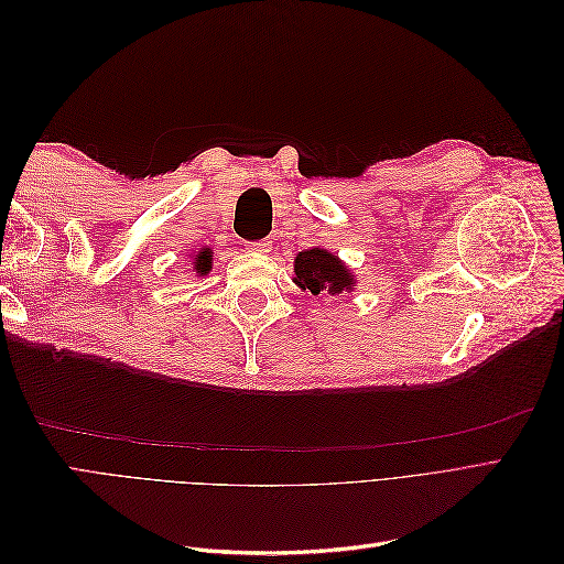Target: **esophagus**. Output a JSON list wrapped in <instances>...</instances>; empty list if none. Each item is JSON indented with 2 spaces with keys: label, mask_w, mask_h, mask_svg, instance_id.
Instances as JSON below:
<instances>
[{
  "label": "esophagus",
  "mask_w": 564,
  "mask_h": 564,
  "mask_svg": "<svg viewBox=\"0 0 564 564\" xmlns=\"http://www.w3.org/2000/svg\"><path fill=\"white\" fill-rule=\"evenodd\" d=\"M247 249H251V251H259V253H265V251H270V242H268V240L249 242V245H247Z\"/></svg>",
  "instance_id": "1"
}]
</instances>
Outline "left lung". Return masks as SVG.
Segmentation results:
<instances>
[{
	"label": "left lung",
	"instance_id": "left-lung-1",
	"mask_svg": "<svg viewBox=\"0 0 564 564\" xmlns=\"http://www.w3.org/2000/svg\"><path fill=\"white\" fill-rule=\"evenodd\" d=\"M294 282L301 289H308L311 294H329L336 296L346 289H352V275L327 249H308L301 251L294 261Z\"/></svg>",
	"mask_w": 564,
	"mask_h": 564
}]
</instances>
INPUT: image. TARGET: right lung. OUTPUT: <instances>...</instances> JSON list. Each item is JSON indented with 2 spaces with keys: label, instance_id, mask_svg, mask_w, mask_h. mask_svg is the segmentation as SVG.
I'll use <instances>...</instances> for the list:
<instances>
[{
  "label": "right lung",
  "instance_id": "1",
  "mask_svg": "<svg viewBox=\"0 0 564 564\" xmlns=\"http://www.w3.org/2000/svg\"><path fill=\"white\" fill-rule=\"evenodd\" d=\"M212 249L207 247V249H202L199 253H197V259H195V270L199 272V275H207V272L212 270Z\"/></svg>",
  "mask_w": 564,
  "mask_h": 564
}]
</instances>
